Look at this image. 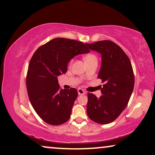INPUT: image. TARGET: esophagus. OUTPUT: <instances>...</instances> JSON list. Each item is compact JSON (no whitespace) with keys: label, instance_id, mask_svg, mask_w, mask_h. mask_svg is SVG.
Masks as SVG:
<instances>
[{"label":"esophagus","instance_id":"34e87169","mask_svg":"<svg viewBox=\"0 0 155 155\" xmlns=\"http://www.w3.org/2000/svg\"><path fill=\"white\" fill-rule=\"evenodd\" d=\"M78 94H79V95H84V94H85L84 90H83V89H80V88L78 89Z\"/></svg>","mask_w":155,"mask_h":155}]
</instances>
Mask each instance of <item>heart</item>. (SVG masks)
<instances>
[{"label":"heart","instance_id":"1","mask_svg":"<svg viewBox=\"0 0 155 155\" xmlns=\"http://www.w3.org/2000/svg\"><path fill=\"white\" fill-rule=\"evenodd\" d=\"M96 59V57L94 54H89V55L86 56V57L84 58V61H87V60H89V59ZM72 62H73V60H71V61H70V65L72 64Z\"/></svg>","mask_w":155,"mask_h":155}]
</instances>
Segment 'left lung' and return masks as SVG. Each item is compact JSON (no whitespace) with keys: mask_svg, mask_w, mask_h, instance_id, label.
<instances>
[{"mask_svg":"<svg viewBox=\"0 0 155 155\" xmlns=\"http://www.w3.org/2000/svg\"><path fill=\"white\" fill-rule=\"evenodd\" d=\"M85 45L101 54L98 78L105 82L99 98L87 94V115L98 124H109L118 117L129 103L134 87L133 68L129 57L115 42L101 40Z\"/></svg>","mask_w":155,"mask_h":155,"instance_id":"obj_1","label":"left lung"}]
</instances>
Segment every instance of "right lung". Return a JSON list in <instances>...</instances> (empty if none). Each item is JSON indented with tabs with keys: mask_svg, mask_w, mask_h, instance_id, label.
<instances>
[{
	"mask_svg": "<svg viewBox=\"0 0 155 155\" xmlns=\"http://www.w3.org/2000/svg\"><path fill=\"white\" fill-rule=\"evenodd\" d=\"M88 52L82 42L57 38L33 54L26 75V88L33 109L44 122L60 125L69 120L78 91L60 89L57 77L66 73L68 63L75 56Z\"/></svg>",
	"mask_w": 155,
	"mask_h": 155,
	"instance_id": "right-lung-1",
	"label": "right lung"
}]
</instances>
